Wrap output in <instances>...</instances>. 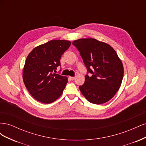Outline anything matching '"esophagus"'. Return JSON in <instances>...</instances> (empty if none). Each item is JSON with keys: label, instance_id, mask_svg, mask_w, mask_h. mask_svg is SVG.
<instances>
[{"label": "esophagus", "instance_id": "obj_1", "mask_svg": "<svg viewBox=\"0 0 146 146\" xmlns=\"http://www.w3.org/2000/svg\"><path fill=\"white\" fill-rule=\"evenodd\" d=\"M69 79L70 80H75V77H69Z\"/></svg>", "mask_w": 146, "mask_h": 146}]
</instances>
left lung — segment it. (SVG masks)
I'll return each instance as SVG.
<instances>
[{"mask_svg":"<svg viewBox=\"0 0 146 146\" xmlns=\"http://www.w3.org/2000/svg\"><path fill=\"white\" fill-rule=\"evenodd\" d=\"M83 58L90 76L79 86L85 98L94 104L112 99L120 88L123 76L122 61L108 44L94 38H82L72 42Z\"/></svg>","mask_w":146,"mask_h":146,"instance_id":"left-lung-1","label":"left lung"}]
</instances>
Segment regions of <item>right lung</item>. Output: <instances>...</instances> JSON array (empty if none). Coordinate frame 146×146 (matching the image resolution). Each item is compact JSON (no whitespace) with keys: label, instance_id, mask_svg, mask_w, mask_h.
<instances>
[{"label":"right lung","instance_id":"right-lung-1","mask_svg":"<svg viewBox=\"0 0 146 146\" xmlns=\"http://www.w3.org/2000/svg\"><path fill=\"white\" fill-rule=\"evenodd\" d=\"M70 44L67 40H50L35 47L26 58L23 81L31 96L40 102L52 103L62 94L68 77L54 71Z\"/></svg>","mask_w":146,"mask_h":146}]
</instances>
